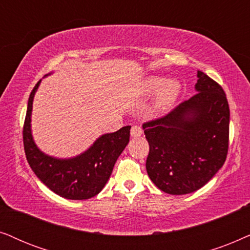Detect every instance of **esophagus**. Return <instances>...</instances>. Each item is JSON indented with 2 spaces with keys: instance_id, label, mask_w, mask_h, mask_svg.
Masks as SVG:
<instances>
[{
  "instance_id": "34e87169",
  "label": "esophagus",
  "mask_w": 250,
  "mask_h": 250,
  "mask_svg": "<svg viewBox=\"0 0 250 250\" xmlns=\"http://www.w3.org/2000/svg\"><path fill=\"white\" fill-rule=\"evenodd\" d=\"M142 134H143V130L141 127H138V125H132L131 130H130L131 137H134V138L139 137V136H142Z\"/></svg>"
}]
</instances>
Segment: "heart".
I'll use <instances>...</instances> for the list:
<instances>
[{
    "mask_svg": "<svg viewBox=\"0 0 250 250\" xmlns=\"http://www.w3.org/2000/svg\"><path fill=\"white\" fill-rule=\"evenodd\" d=\"M143 89L146 94L152 95L159 92L154 107L156 111L164 112L177 102L182 94V84L177 80H168L162 76H151L145 80Z\"/></svg>",
    "mask_w": 250,
    "mask_h": 250,
    "instance_id": "1",
    "label": "heart"
}]
</instances>
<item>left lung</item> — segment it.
I'll return each instance as SVG.
<instances>
[{"label": "left lung", "instance_id": "obj_1", "mask_svg": "<svg viewBox=\"0 0 250 250\" xmlns=\"http://www.w3.org/2000/svg\"><path fill=\"white\" fill-rule=\"evenodd\" d=\"M195 94L162 118L143 125L149 145L146 170L168 194L192 193L224 165L229 149V108L224 90L198 71Z\"/></svg>", "mask_w": 250, "mask_h": 250}]
</instances>
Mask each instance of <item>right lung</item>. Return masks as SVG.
I'll return each instance as SVG.
<instances>
[{
    "label": "right lung",
    "mask_w": 250,
    "mask_h": 250,
    "mask_svg": "<svg viewBox=\"0 0 250 250\" xmlns=\"http://www.w3.org/2000/svg\"><path fill=\"white\" fill-rule=\"evenodd\" d=\"M41 80L28 98L22 129L24 148L32 170L43 184L65 199L85 200L102 191L113 171L116 160L129 143L130 125L112 134L102 135L85 152L69 159H58L43 153L32 136L33 99Z\"/></svg>",
    "instance_id": "obj_1"
}]
</instances>
